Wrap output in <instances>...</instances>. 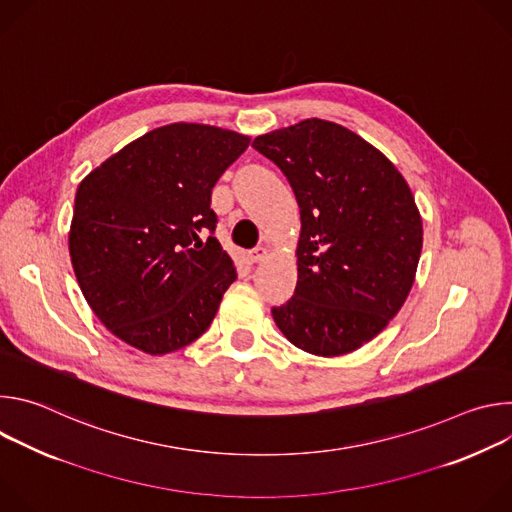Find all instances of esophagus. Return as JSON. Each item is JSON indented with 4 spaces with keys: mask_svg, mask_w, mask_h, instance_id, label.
<instances>
[{
    "mask_svg": "<svg viewBox=\"0 0 512 512\" xmlns=\"http://www.w3.org/2000/svg\"><path fill=\"white\" fill-rule=\"evenodd\" d=\"M267 255H269V249H267V247H255V249L249 253V259H251L253 263H261Z\"/></svg>",
    "mask_w": 512,
    "mask_h": 512,
    "instance_id": "esophagus-1",
    "label": "esophagus"
}]
</instances>
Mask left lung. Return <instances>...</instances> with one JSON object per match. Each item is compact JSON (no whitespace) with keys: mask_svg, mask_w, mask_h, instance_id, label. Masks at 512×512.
<instances>
[{"mask_svg":"<svg viewBox=\"0 0 512 512\" xmlns=\"http://www.w3.org/2000/svg\"><path fill=\"white\" fill-rule=\"evenodd\" d=\"M253 148L285 174L302 218L298 285L273 320L310 354H348L409 296L423 245L415 198L391 160L332 121L275 129Z\"/></svg>","mask_w":512,"mask_h":512,"instance_id":"8db88e82","label":"left lung"}]
</instances>
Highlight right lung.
Returning <instances> with one entry per match:
<instances>
[{
    "label": "right lung",
    "instance_id": "1",
    "mask_svg": "<svg viewBox=\"0 0 512 512\" xmlns=\"http://www.w3.org/2000/svg\"><path fill=\"white\" fill-rule=\"evenodd\" d=\"M249 141L212 125H164L79 184L70 261L95 316L129 346L168 354L214 320L237 271L212 237L210 194Z\"/></svg>",
    "mask_w": 512,
    "mask_h": 512
}]
</instances>
